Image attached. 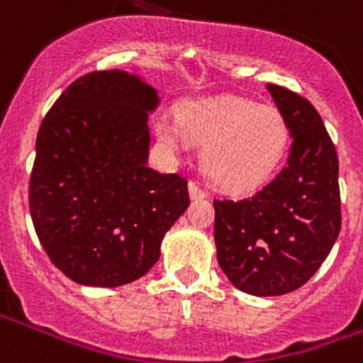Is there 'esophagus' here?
<instances>
[{"mask_svg":"<svg viewBox=\"0 0 363 363\" xmlns=\"http://www.w3.org/2000/svg\"><path fill=\"white\" fill-rule=\"evenodd\" d=\"M188 192H190V198H192V200H203V198H207V192L198 184V182H190V184H188Z\"/></svg>","mask_w":363,"mask_h":363,"instance_id":"1","label":"esophagus"}]
</instances>
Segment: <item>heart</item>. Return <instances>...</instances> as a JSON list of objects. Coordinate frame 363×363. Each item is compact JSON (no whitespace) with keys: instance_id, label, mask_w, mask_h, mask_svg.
<instances>
[{"instance_id":"b5f03b06","label":"heart","mask_w":363,"mask_h":363,"mask_svg":"<svg viewBox=\"0 0 363 363\" xmlns=\"http://www.w3.org/2000/svg\"><path fill=\"white\" fill-rule=\"evenodd\" d=\"M179 121L160 118L156 135L163 145L179 150L188 138L201 146V169L228 192L255 190L284 162L291 129L286 116L270 104L240 96L184 102Z\"/></svg>"}]
</instances>
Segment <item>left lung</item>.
Returning a JSON list of instances; mask_svg holds the SVG:
<instances>
[{"label": "left lung", "mask_w": 363, "mask_h": 363, "mask_svg": "<svg viewBox=\"0 0 363 363\" xmlns=\"http://www.w3.org/2000/svg\"><path fill=\"white\" fill-rule=\"evenodd\" d=\"M291 129L284 169L253 196L213 200L217 261L243 293L276 297L304 286L341 232L339 157L318 110L268 83Z\"/></svg>", "instance_id": "1"}]
</instances>
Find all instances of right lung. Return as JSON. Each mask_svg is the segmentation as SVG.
I'll return each instance as SVG.
<instances>
[{
	"mask_svg": "<svg viewBox=\"0 0 363 363\" xmlns=\"http://www.w3.org/2000/svg\"><path fill=\"white\" fill-rule=\"evenodd\" d=\"M160 96L123 70L70 83L41 121L30 215L51 262L72 281L118 287L160 259L190 206L188 181L148 167V112Z\"/></svg>",
	"mask_w": 363,
	"mask_h": 363,
	"instance_id": "1",
	"label": "right lung"
}]
</instances>
